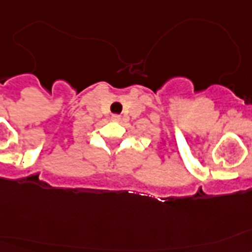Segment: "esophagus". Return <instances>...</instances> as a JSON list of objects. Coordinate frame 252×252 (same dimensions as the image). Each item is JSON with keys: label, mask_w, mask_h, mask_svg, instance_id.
<instances>
[{"label": "esophagus", "mask_w": 252, "mask_h": 252, "mask_svg": "<svg viewBox=\"0 0 252 252\" xmlns=\"http://www.w3.org/2000/svg\"><path fill=\"white\" fill-rule=\"evenodd\" d=\"M112 120H113V121H121V116H120V114H113V116H112Z\"/></svg>", "instance_id": "obj_1"}]
</instances>
